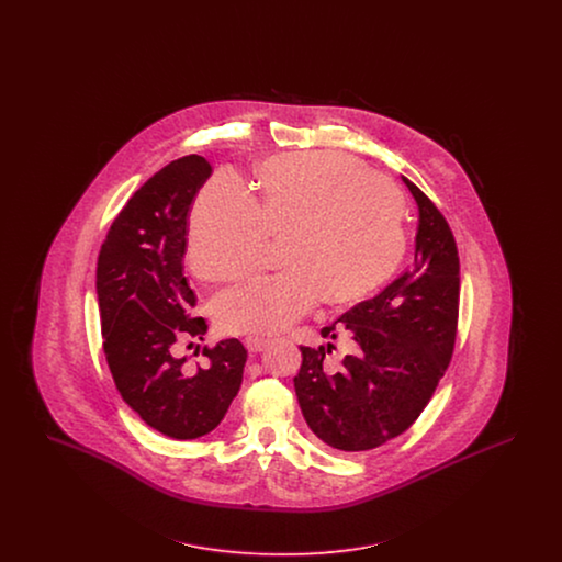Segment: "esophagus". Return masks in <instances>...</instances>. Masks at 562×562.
Returning <instances> with one entry per match:
<instances>
[{"mask_svg":"<svg viewBox=\"0 0 562 562\" xmlns=\"http://www.w3.org/2000/svg\"><path fill=\"white\" fill-rule=\"evenodd\" d=\"M269 339L266 337H246L244 339V346L248 351H252V353H259V351H263V349L268 348Z\"/></svg>","mask_w":562,"mask_h":562,"instance_id":"34e87169","label":"esophagus"}]
</instances>
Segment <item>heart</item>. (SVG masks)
Masks as SVG:
<instances>
[{
    "instance_id": "heart-1",
    "label": "heart",
    "mask_w": 562,
    "mask_h": 562,
    "mask_svg": "<svg viewBox=\"0 0 562 562\" xmlns=\"http://www.w3.org/2000/svg\"><path fill=\"white\" fill-rule=\"evenodd\" d=\"M261 202L221 170L198 193L189 216V263L204 280H232L257 268L269 234H284L276 276L238 284L214 301L229 335H269L328 303L379 289L406 250L396 189L367 164L333 151L273 156L259 166Z\"/></svg>"
}]
</instances>
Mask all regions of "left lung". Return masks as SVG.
I'll list each match as a JSON object with an SVG mask.
<instances>
[{"label": "left lung", "instance_id": "left-lung-1", "mask_svg": "<svg viewBox=\"0 0 562 562\" xmlns=\"http://www.w3.org/2000/svg\"><path fill=\"white\" fill-rule=\"evenodd\" d=\"M417 202L413 266L381 293L321 330L348 335L353 349L326 364L335 346H301L294 394L310 429L339 451H369L401 436L422 415L449 367L459 312L453 232L428 195L402 177Z\"/></svg>", "mask_w": 562, "mask_h": 562}]
</instances>
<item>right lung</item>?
<instances>
[{
	"label": "right lung",
	"instance_id": "1",
	"mask_svg": "<svg viewBox=\"0 0 562 562\" xmlns=\"http://www.w3.org/2000/svg\"><path fill=\"white\" fill-rule=\"evenodd\" d=\"M211 175V161L195 154L164 166L111 223L97 266L103 348L115 387L147 426L177 440L200 438L223 422L246 364L238 339L202 349L204 367L181 356L209 330L204 318L189 314L195 294L183 257L189 209Z\"/></svg>",
	"mask_w": 562,
	"mask_h": 562
}]
</instances>
